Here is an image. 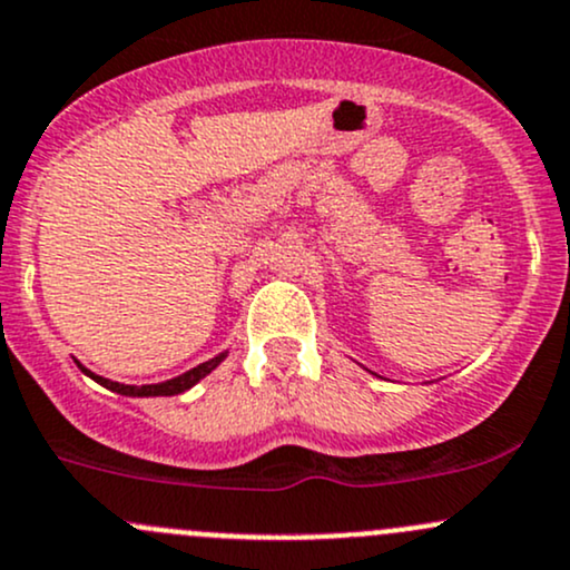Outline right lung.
I'll return each mask as SVG.
<instances>
[{"mask_svg": "<svg viewBox=\"0 0 570 570\" xmlns=\"http://www.w3.org/2000/svg\"><path fill=\"white\" fill-rule=\"evenodd\" d=\"M226 355H229V350H224V352H220V355L209 357V361H205V363L194 365V368L185 371V374L175 376V380L155 382V385H122V382H114V380H106V376H98V374H95V371H89L87 365H81L79 361H76V365H79V368L89 376V380H95V382H98V385L109 387V391H114V393L130 395V399H147V395H177V393L190 391V387H194L196 382H202L207 374H213V371L226 361Z\"/></svg>", "mask_w": 570, "mask_h": 570, "instance_id": "obj_1", "label": "right lung"}]
</instances>
